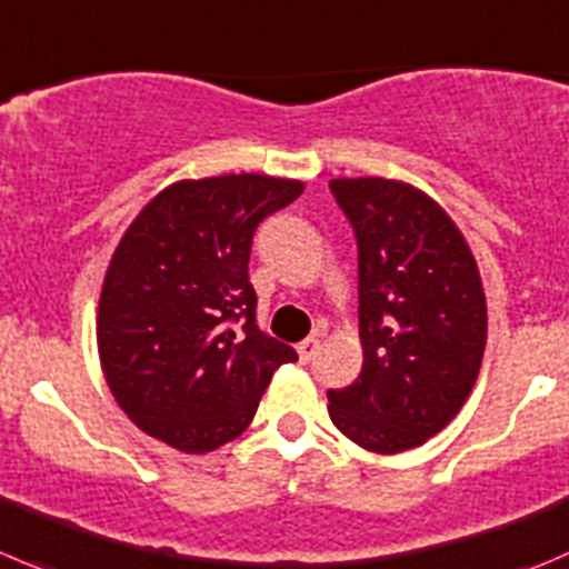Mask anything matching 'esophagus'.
<instances>
[{"mask_svg":"<svg viewBox=\"0 0 569 569\" xmlns=\"http://www.w3.org/2000/svg\"><path fill=\"white\" fill-rule=\"evenodd\" d=\"M297 352H300V361L302 363L311 361V358L319 352V339H317V336H308V339H302L300 345H297Z\"/></svg>","mask_w":569,"mask_h":569,"instance_id":"esophagus-1","label":"esophagus"}]
</instances>
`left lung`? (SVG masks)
I'll list each match as a JSON object with an SVG mask.
<instances>
[{
    "label": "left lung",
    "mask_w": 569,
    "mask_h": 569,
    "mask_svg": "<svg viewBox=\"0 0 569 569\" xmlns=\"http://www.w3.org/2000/svg\"><path fill=\"white\" fill-rule=\"evenodd\" d=\"M358 247L361 375L328 389L333 425L372 453L439 433L472 391L487 345L476 258L422 191L383 178L330 180Z\"/></svg>",
    "instance_id": "8db88e82"
}]
</instances>
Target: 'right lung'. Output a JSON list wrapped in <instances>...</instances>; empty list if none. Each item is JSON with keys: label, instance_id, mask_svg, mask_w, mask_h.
Wrapping results in <instances>:
<instances>
[{"label": "right lung", "instance_id": "add662e5", "mask_svg": "<svg viewBox=\"0 0 569 569\" xmlns=\"http://www.w3.org/2000/svg\"><path fill=\"white\" fill-rule=\"evenodd\" d=\"M297 180L222 174L163 189L116 247L99 297V358L121 411L150 437L208 453L239 437L295 347L258 325V224Z\"/></svg>", "mask_w": 569, "mask_h": 569}]
</instances>
